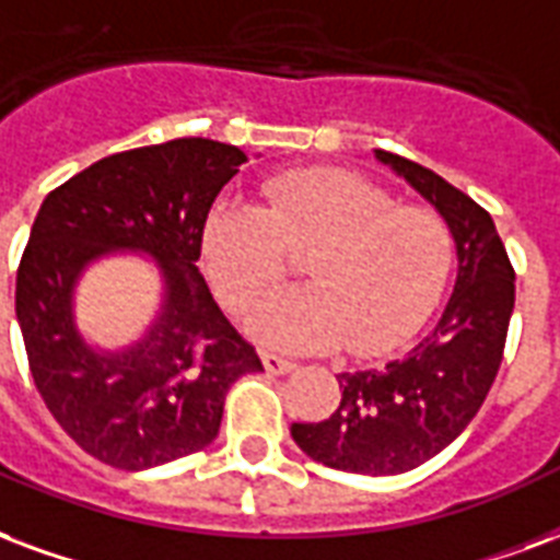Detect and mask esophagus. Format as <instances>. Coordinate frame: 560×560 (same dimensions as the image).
Segmentation results:
<instances>
[{
	"mask_svg": "<svg viewBox=\"0 0 560 560\" xmlns=\"http://www.w3.org/2000/svg\"><path fill=\"white\" fill-rule=\"evenodd\" d=\"M260 362H264V371H267V374H291V371H296V362H293V359H284V355L276 353H264L260 355Z\"/></svg>",
	"mask_w": 560,
	"mask_h": 560,
	"instance_id": "obj_1",
	"label": "esophagus"
}]
</instances>
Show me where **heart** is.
<instances>
[{
	"mask_svg": "<svg viewBox=\"0 0 560 560\" xmlns=\"http://www.w3.org/2000/svg\"><path fill=\"white\" fill-rule=\"evenodd\" d=\"M267 207L219 198L201 231V267L231 312H248L307 252L312 284L260 302L246 329L284 350H392L439 302L454 267V231L436 210L400 205L341 168L267 180Z\"/></svg>",
	"mask_w": 560,
	"mask_h": 560,
	"instance_id": "obj_1",
	"label": "heart"
}]
</instances>
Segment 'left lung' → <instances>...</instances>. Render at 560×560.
<instances>
[{"label":"left lung","mask_w":560,"mask_h":560,"mask_svg":"<svg viewBox=\"0 0 560 560\" xmlns=\"http://www.w3.org/2000/svg\"><path fill=\"white\" fill-rule=\"evenodd\" d=\"M454 231L457 281L433 332L385 368L338 374L341 404L291 436L323 466L355 475H400L436 457L469 428L499 374L516 272L495 222L466 192L407 156L374 151Z\"/></svg>","instance_id":"obj_1"}]
</instances>
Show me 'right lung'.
<instances>
[{
  "instance_id": "obj_1",
  "label": "right lung",
  "mask_w": 560,
  "mask_h": 560,
  "mask_svg": "<svg viewBox=\"0 0 560 560\" xmlns=\"http://www.w3.org/2000/svg\"><path fill=\"white\" fill-rule=\"evenodd\" d=\"M246 153L172 139L103 156L52 189L16 269V323L44 404L82 451L142 471L207 448L231 385L264 371L198 272L201 231ZM109 250L148 254L164 302L139 342L97 351L72 317V288Z\"/></svg>"
}]
</instances>
